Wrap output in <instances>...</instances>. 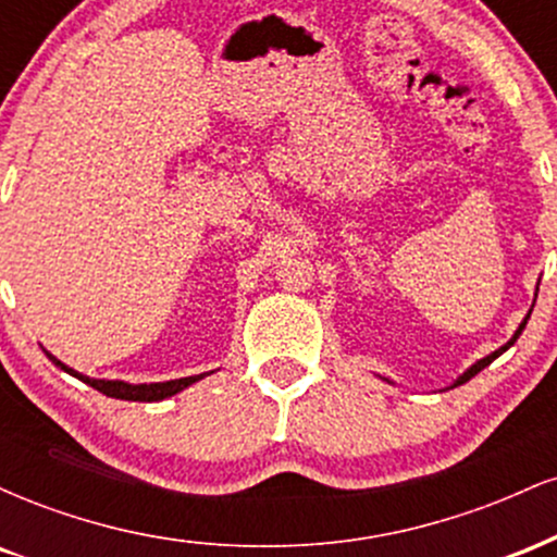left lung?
Instances as JSON below:
<instances>
[{
    "label": "left lung",
    "mask_w": 557,
    "mask_h": 557,
    "mask_svg": "<svg viewBox=\"0 0 557 557\" xmlns=\"http://www.w3.org/2000/svg\"><path fill=\"white\" fill-rule=\"evenodd\" d=\"M527 319H529V317H527ZM527 319H523V322H521V327H519V330H516V335H513V337H510V341H508V343H505V345H503V348H497V350H495V354H490V356H487V359L476 361V363H474V367H471V369H469V372H463L461 376H458V382H456V385H453V387H458V385H463V382H469V380H471V376H476L479 372H482V369H484V367H490V363H492V361H495V359H497V356H500V354H503V350H508V348H510V345H513L516 341H519V335H521V332H523V327H527Z\"/></svg>",
    "instance_id": "1"
}]
</instances>
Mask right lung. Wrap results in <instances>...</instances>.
<instances>
[{"label": "right lung", "instance_id": "add662e5", "mask_svg": "<svg viewBox=\"0 0 557 557\" xmlns=\"http://www.w3.org/2000/svg\"><path fill=\"white\" fill-rule=\"evenodd\" d=\"M47 356L57 363V367L65 369L67 374L78 376L81 382H86V385H91L94 389H99V393H104L107 398H120V400H144V403L164 400L170 398V395L181 393V389H185L188 385H194V382L203 380V374L183 376V380H170V382H154V385H127V382H120V380H91V376H83L78 372H73V369H67L65 363L57 361L52 354Z\"/></svg>", "mask_w": 557, "mask_h": 557}]
</instances>
